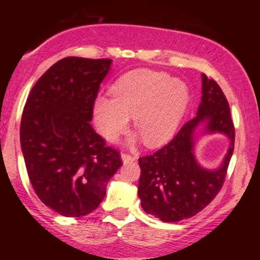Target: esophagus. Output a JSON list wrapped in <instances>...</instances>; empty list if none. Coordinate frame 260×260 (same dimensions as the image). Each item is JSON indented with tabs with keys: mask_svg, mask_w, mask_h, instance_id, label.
Returning <instances> with one entry per match:
<instances>
[{
	"mask_svg": "<svg viewBox=\"0 0 260 260\" xmlns=\"http://www.w3.org/2000/svg\"><path fill=\"white\" fill-rule=\"evenodd\" d=\"M122 160H123L124 164H128V162H132V161L136 160V156H133V155H129L127 153H122Z\"/></svg>",
	"mask_w": 260,
	"mask_h": 260,
	"instance_id": "1",
	"label": "esophagus"
}]
</instances>
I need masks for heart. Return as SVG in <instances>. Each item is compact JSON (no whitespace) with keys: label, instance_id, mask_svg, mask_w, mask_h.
<instances>
[{"label":"heart","instance_id":"obj_1","mask_svg":"<svg viewBox=\"0 0 260 260\" xmlns=\"http://www.w3.org/2000/svg\"><path fill=\"white\" fill-rule=\"evenodd\" d=\"M113 99L100 96L94 104L98 131L113 139L126 129L133 116L143 142L157 145L171 138L186 110L187 85L168 73L137 70L122 76L111 89Z\"/></svg>","mask_w":260,"mask_h":260}]
</instances>
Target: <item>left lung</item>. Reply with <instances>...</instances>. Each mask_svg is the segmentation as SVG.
<instances>
[{
	"instance_id": "1",
	"label": "left lung",
	"mask_w": 260,
	"mask_h": 260,
	"mask_svg": "<svg viewBox=\"0 0 260 260\" xmlns=\"http://www.w3.org/2000/svg\"><path fill=\"white\" fill-rule=\"evenodd\" d=\"M202 103L197 116L182 126L170 143L154 154L139 157L138 196L142 208L161 221L176 222L194 216L213 202L222 188L235 145V126L221 88L203 74ZM207 121L208 132H221L230 140L222 168L204 170L192 155V133Z\"/></svg>"
}]
</instances>
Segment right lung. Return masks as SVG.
<instances>
[{
  "label": "right lung",
  "instance_id": "right-lung-1",
  "mask_svg": "<svg viewBox=\"0 0 260 260\" xmlns=\"http://www.w3.org/2000/svg\"><path fill=\"white\" fill-rule=\"evenodd\" d=\"M112 59H59L32 86L20 121L29 180L46 207L63 216L94 211L122 165L90 121Z\"/></svg>",
  "mask_w": 260,
  "mask_h": 260
}]
</instances>
